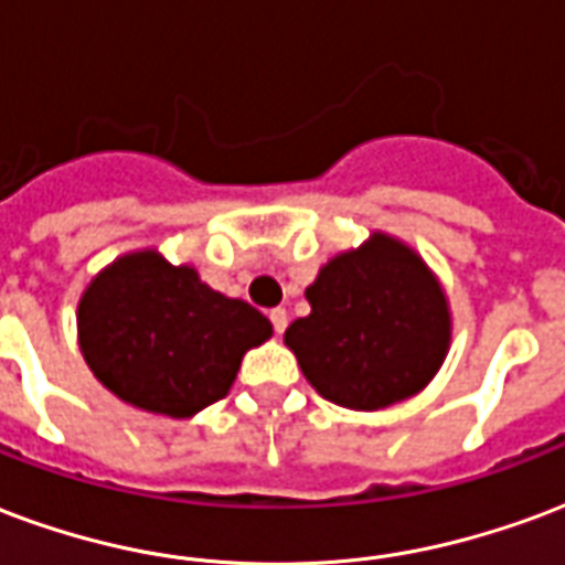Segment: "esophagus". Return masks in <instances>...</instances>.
<instances>
[{
	"label": "esophagus",
	"mask_w": 565,
	"mask_h": 565,
	"mask_svg": "<svg viewBox=\"0 0 565 565\" xmlns=\"http://www.w3.org/2000/svg\"><path fill=\"white\" fill-rule=\"evenodd\" d=\"M269 320L271 329H275V335H281L284 329H287V311H284V308H271Z\"/></svg>",
	"instance_id": "esophagus-1"
}]
</instances>
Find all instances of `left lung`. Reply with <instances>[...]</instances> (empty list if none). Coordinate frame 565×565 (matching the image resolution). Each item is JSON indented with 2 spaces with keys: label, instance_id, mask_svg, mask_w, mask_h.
Instances as JSON below:
<instances>
[{
  "label": "left lung",
  "instance_id": "1",
  "mask_svg": "<svg viewBox=\"0 0 565 565\" xmlns=\"http://www.w3.org/2000/svg\"><path fill=\"white\" fill-rule=\"evenodd\" d=\"M287 329L302 374L332 404L380 411L416 395L449 347V308L428 266L388 236L341 254L305 290Z\"/></svg>",
  "mask_w": 565,
  "mask_h": 565
}]
</instances>
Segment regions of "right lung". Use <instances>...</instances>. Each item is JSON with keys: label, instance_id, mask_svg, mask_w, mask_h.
I'll return each mask as SVG.
<instances>
[{"label": "right lung", "instance_id": "obj_1", "mask_svg": "<svg viewBox=\"0 0 565 565\" xmlns=\"http://www.w3.org/2000/svg\"><path fill=\"white\" fill-rule=\"evenodd\" d=\"M77 329L92 374L116 398L173 419L224 398L245 350L271 335L257 308L154 250L116 260L89 284Z\"/></svg>", "mask_w": 565, "mask_h": 565}]
</instances>
